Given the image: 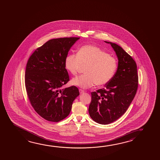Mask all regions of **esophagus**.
Masks as SVG:
<instances>
[{"mask_svg":"<svg viewBox=\"0 0 160 160\" xmlns=\"http://www.w3.org/2000/svg\"><path fill=\"white\" fill-rule=\"evenodd\" d=\"M79 92H80V94H82V93H84V90H82V89H79Z\"/></svg>","mask_w":160,"mask_h":160,"instance_id":"esophagus-1","label":"esophagus"}]
</instances>
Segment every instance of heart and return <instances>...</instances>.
<instances>
[{
	"label": "heart",
	"mask_w": 160,
	"mask_h": 160,
	"mask_svg": "<svg viewBox=\"0 0 160 160\" xmlns=\"http://www.w3.org/2000/svg\"><path fill=\"white\" fill-rule=\"evenodd\" d=\"M65 68L72 75H76L82 66L87 65L85 74L71 80L72 85L83 89L94 84L103 85L112 79L117 68L115 58L99 47L85 45L79 48L77 54L70 53L65 61Z\"/></svg>",
	"instance_id": "1"
}]
</instances>
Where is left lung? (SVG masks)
<instances>
[{
	"label": "left lung",
	"instance_id": "left-lung-1",
	"mask_svg": "<svg viewBox=\"0 0 160 160\" xmlns=\"http://www.w3.org/2000/svg\"><path fill=\"white\" fill-rule=\"evenodd\" d=\"M109 43L118 59V68L105 88L92 92L89 107L92 119L101 124L117 121L128 108L136 94L138 76L136 62L122 47Z\"/></svg>",
	"mask_w": 160,
	"mask_h": 160
}]
</instances>
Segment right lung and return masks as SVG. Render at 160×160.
<instances>
[{"label": "right lung", "instance_id": "right-lung-1", "mask_svg": "<svg viewBox=\"0 0 160 160\" xmlns=\"http://www.w3.org/2000/svg\"><path fill=\"white\" fill-rule=\"evenodd\" d=\"M80 37L50 39L34 51L27 63L25 86L34 110L46 120L62 121L79 95L75 86L61 89L69 81L65 65L68 52Z\"/></svg>", "mask_w": 160, "mask_h": 160}]
</instances>
